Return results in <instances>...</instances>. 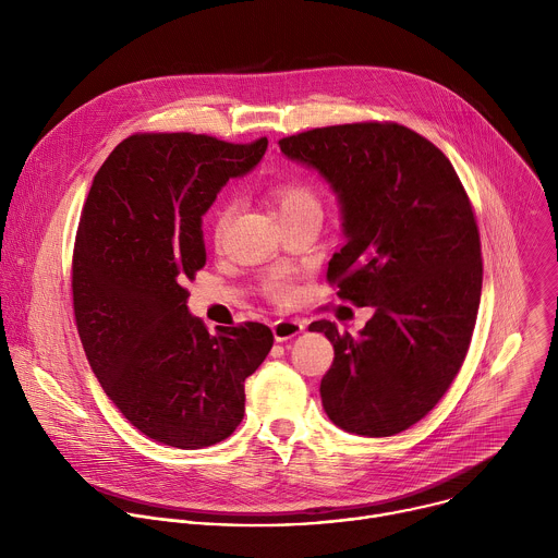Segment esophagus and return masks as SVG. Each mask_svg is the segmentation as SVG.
I'll list each match as a JSON object with an SVG mask.
<instances>
[{
    "label": "esophagus",
    "mask_w": 558,
    "mask_h": 558,
    "mask_svg": "<svg viewBox=\"0 0 558 558\" xmlns=\"http://www.w3.org/2000/svg\"><path fill=\"white\" fill-rule=\"evenodd\" d=\"M271 331H274L276 342H287V340L295 338L298 333H302L304 325L300 320H278L271 325Z\"/></svg>",
    "instance_id": "34e87169"
}]
</instances>
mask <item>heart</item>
Returning <instances> with one entry per match:
<instances>
[{"label": "heart", "mask_w": 558, "mask_h": 558, "mask_svg": "<svg viewBox=\"0 0 558 558\" xmlns=\"http://www.w3.org/2000/svg\"><path fill=\"white\" fill-rule=\"evenodd\" d=\"M271 196H274V203L278 207V214L280 218H287V216H295V214H302V211H315L320 209V203H317L313 190L300 181H280L271 187ZM231 211H233V205L231 203H222L214 216V235L220 238L225 233V227L231 218ZM267 291L271 298L276 300H289L293 295V284L287 276H274L269 282H267Z\"/></svg>", "instance_id": "obj_1"}]
</instances>
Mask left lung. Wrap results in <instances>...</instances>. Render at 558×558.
I'll return each instance as SVG.
<instances>
[{
	"label": "left lung",
	"mask_w": 558,
	"mask_h": 558,
	"mask_svg": "<svg viewBox=\"0 0 558 558\" xmlns=\"http://www.w3.org/2000/svg\"><path fill=\"white\" fill-rule=\"evenodd\" d=\"M338 196L347 245L329 282L373 317L357 338L317 320L333 344L320 397L355 435L390 437L426 417L459 373L482 298V243L452 163L397 123L315 128L278 141Z\"/></svg>",
	"instance_id": "obj_1"
}]
</instances>
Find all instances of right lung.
Wrapping results in <instances>:
<instances>
[{"label": "right lung", "instance_id": "right-lung-1", "mask_svg": "<svg viewBox=\"0 0 558 558\" xmlns=\"http://www.w3.org/2000/svg\"><path fill=\"white\" fill-rule=\"evenodd\" d=\"M267 143L134 134L106 158L84 205L72 256L78 338L114 407L166 446L227 439L245 415V379L274 347L260 323L211 336L183 287L205 267L203 216Z\"/></svg>", "mask_w": 558, "mask_h": 558}]
</instances>
